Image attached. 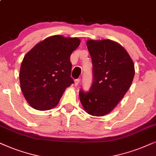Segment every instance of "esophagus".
Returning <instances> with one entry per match:
<instances>
[{
    "instance_id": "esophagus-1",
    "label": "esophagus",
    "mask_w": 156,
    "mask_h": 156,
    "mask_svg": "<svg viewBox=\"0 0 156 156\" xmlns=\"http://www.w3.org/2000/svg\"><path fill=\"white\" fill-rule=\"evenodd\" d=\"M74 82H75V86H78V84H79V83H80V79L79 78H78V79H76Z\"/></svg>"
}]
</instances>
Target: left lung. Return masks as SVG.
I'll return each instance as SVG.
<instances>
[{
	"label": "left lung",
	"mask_w": 156,
	"mask_h": 156,
	"mask_svg": "<svg viewBox=\"0 0 156 156\" xmlns=\"http://www.w3.org/2000/svg\"><path fill=\"white\" fill-rule=\"evenodd\" d=\"M86 45L93 79L89 91L80 90V101L88 114L103 116L115 108L131 86L134 63L126 50L113 41L88 40Z\"/></svg>",
	"instance_id": "1"
}]
</instances>
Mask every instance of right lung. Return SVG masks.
<instances>
[{"label":"right lung","mask_w":156,"mask_h":156,"mask_svg":"<svg viewBox=\"0 0 156 156\" xmlns=\"http://www.w3.org/2000/svg\"><path fill=\"white\" fill-rule=\"evenodd\" d=\"M78 38L50 36L26 54L20 66V89L29 105L38 111L55 107L73 83L70 57L79 46Z\"/></svg>","instance_id":"obj_1"}]
</instances>
